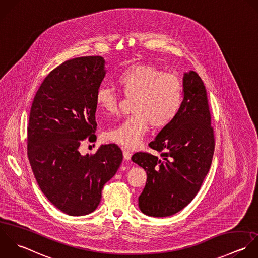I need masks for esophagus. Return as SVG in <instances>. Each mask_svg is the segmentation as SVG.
<instances>
[{"label":"esophagus","mask_w":258,"mask_h":258,"mask_svg":"<svg viewBox=\"0 0 258 258\" xmlns=\"http://www.w3.org/2000/svg\"><path fill=\"white\" fill-rule=\"evenodd\" d=\"M122 151H123L122 153H123V158H124V160L130 161L131 158H132V152L128 151V150H126V149H123Z\"/></svg>","instance_id":"obj_1"}]
</instances>
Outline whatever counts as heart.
<instances>
[{
  "label": "heart",
  "instance_id": "1",
  "mask_svg": "<svg viewBox=\"0 0 258 258\" xmlns=\"http://www.w3.org/2000/svg\"><path fill=\"white\" fill-rule=\"evenodd\" d=\"M116 82L125 96H134L131 110L134 112L118 125L104 133L103 139L124 148L141 145L149 131L169 125L178 115L183 102V83L174 73L163 71L154 65L135 64L124 69ZM119 95L102 86L95 94V103L107 114L118 109Z\"/></svg>",
  "mask_w": 258,
  "mask_h": 258
}]
</instances>
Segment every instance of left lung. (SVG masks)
Segmentation results:
<instances>
[{
  "label": "left lung",
  "mask_w": 258,
  "mask_h": 258,
  "mask_svg": "<svg viewBox=\"0 0 258 258\" xmlns=\"http://www.w3.org/2000/svg\"><path fill=\"white\" fill-rule=\"evenodd\" d=\"M183 87L178 115L149 145L160 156L139 152L132 157L147 172L139 207L148 216L167 217L184 209L211 167L215 140L204 83L190 71L184 74Z\"/></svg>",
  "instance_id": "8db88e82"
}]
</instances>
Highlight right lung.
Returning a JSON list of instances; mask_svg holds the SVG:
<instances>
[{"mask_svg": "<svg viewBox=\"0 0 258 258\" xmlns=\"http://www.w3.org/2000/svg\"><path fill=\"white\" fill-rule=\"evenodd\" d=\"M104 75L101 56L67 60L46 76L31 106L27 154L33 174L47 199L70 216L97 208L104 184L122 162L115 144L93 155L78 150L86 138L96 140L95 94Z\"/></svg>", "mask_w": 258, "mask_h": 258, "instance_id": "add662e5", "label": "right lung"}]
</instances>
